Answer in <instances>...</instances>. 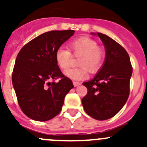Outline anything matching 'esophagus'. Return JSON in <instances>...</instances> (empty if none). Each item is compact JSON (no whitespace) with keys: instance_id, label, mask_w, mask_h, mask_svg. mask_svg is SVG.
<instances>
[{"instance_id":"obj_1","label":"esophagus","mask_w":147,"mask_h":147,"mask_svg":"<svg viewBox=\"0 0 147 147\" xmlns=\"http://www.w3.org/2000/svg\"><path fill=\"white\" fill-rule=\"evenodd\" d=\"M73 84L75 87H77V86H79L80 84V83L79 82H76V81H73Z\"/></svg>"}]
</instances>
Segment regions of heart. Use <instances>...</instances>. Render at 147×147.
<instances>
[{"instance_id": "b5f03b06", "label": "heart", "mask_w": 147, "mask_h": 147, "mask_svg": "<svg viewBox=\"0 0 147 147\" xmlns=\"http://www.w3.org/2000/svg\"><path fill=\"white\" fill-rule=\"evenodd\" d=\"M69 50L60 47L55 53L57 64L61 69H67L71 64L72 54L80 56L78 60L79 67L67 69L65 75L74 80H80L87 78V72L95 73L100 69L105 58V50L99 46L97 41L92 38L82 37L69 44Z\"/></svg>"}]
</instances>
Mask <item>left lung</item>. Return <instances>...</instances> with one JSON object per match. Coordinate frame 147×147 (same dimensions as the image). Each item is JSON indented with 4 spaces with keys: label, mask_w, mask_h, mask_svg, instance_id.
<instances>
[{
    "label": "left lung",
    "mask_w": 147,
    "mask_h": 147,
    "mask_svg": "<svg viewBox=\"0 0 147 147\" xmlns=\"http://www.w3.org/2000/svg\"><path fill=\"white\" fill-rule=\"evenodd\" d=\"M97 35L105 45L106 57L96 76L82 83L87 88V94L82 103L87 115L95 119L105 120L116 115L127 101L132 67L122 46L105 34Z\"/></svg>",
    "instance_id": "1"
}]
</instances>
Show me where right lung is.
<instances>
[{"instance_id":"1","label":"right lung","mask_w":147,"mask_h":147,"mask_svg":"<svg viewBox=\"0 0 147 147\" xmlns=\"http://www.w3.org/2000/svg\"><path fill=\"white\" fill-rule=\"evenodd\" d=\"M74 33L72 30L45 32L18 54L12 82L20 109L30 119L44 121L55 117L61 111L65 95L74 87L55 60L57 49ZM58 78L57 83L53 81Z\"/></svg>"}]
</instances>
